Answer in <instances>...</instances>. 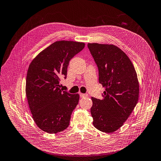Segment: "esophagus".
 <instances>
[{
    "mask_svg": "<svg viewBox=\"0 0 161 161\" xmlns=\"http://www.w3.org/2000/svg\"><path fill=\"white\" fill-rule=\"evenodd\" d=\"M80 95L81 98H88V95L87 94H81V93Z\"/></svg>",
    "mask_w": 161,
    "mask_h": 161,
    "instance_id": "obj_1",
    "label": "esophagus"
}]
</instances>
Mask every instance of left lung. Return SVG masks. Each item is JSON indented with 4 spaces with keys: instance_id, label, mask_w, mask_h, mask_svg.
<instances>
[{
    "instance_id": "left-lung-1",
    "label": "left lung",
    "mask_w": 161,
    "mask_h": 161,
    "mask_svg": "<svg viewBox=\"0 0 161 161\" xmlns=\"http://www.w3.org/2000/svg\"><path fill=\"white\" fill-rule=\"evenodd\" d=\"M88 47L98 69L99 83L105 88L102 100L92 97L93 125L112 133L123 125L138 101L137 73L129 57L116 46L88 43Z\"/></svg>"
}]
</instances>
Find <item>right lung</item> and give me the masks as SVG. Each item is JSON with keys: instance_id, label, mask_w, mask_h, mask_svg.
Returning a JSON list of instances; mask_svg holds the SVG:
<instances>
[{"instance_id": "right-lung-1", "label": "right lung", "mask_w": 161, "mask_h": 161, "mask_svg": "<svg viewBox=\"0 0 161 161\" xmlns=\"http://www.w3.org/2000/svg\"><path fill=\"white\" fill-rule=\"evenodd\" d=\"M84 47V42L57 41L30 63L26 77V96L34 121L45 132L57 134L69 125L80 96L63 91L59 84L62 77H67L69 61Z\"/></svg>"}]
</instances>
